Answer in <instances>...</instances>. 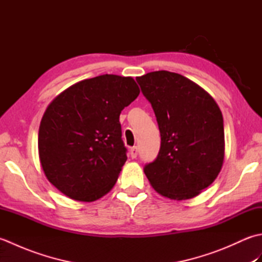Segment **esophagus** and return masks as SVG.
Instances as JSON below:
<instances>
[{
  "instance_id": "34e87169",
  "label": "esophagus",
  "mask_w": 262,
  "mask_h": 262,
  "mask_svg": "<svg viewBox=\"0 0 262 262\" xmlns=\"http://www.w3.org/2000/svg\"><path fill=\"white\" fill-rule=\"evenodd\" d=\"M137 153H138V149H137L136 146L130 148L129 154H130V158H132V159H136V158H137Z\"/></svg>"
}]
</instances>
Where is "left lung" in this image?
<instances>
[{
    "label": "left lung",
    "instance_id": "8db88e82",
    "mask_svg": "<svg viewBox=\"0 0 262 262\" xmlns=\"http://www.w3.org/2000/svg\"><path fill=\"white\" fill-rule=\"evenodd\" d=\"M161 134L158 158L144 168L161 196L186 200L214 182L225 155L222 111L197 83L169 71L136 77Z\"/></svg>",
    "mask_w": 262,
    "mask_h": 262
}]
</instances>
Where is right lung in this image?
Instances as JSON below:
<instances>
[{"instance_id": "add662e5", "label": "right lung", "mask_w": 262, "mask_h": 262, "mask_svg": "<svg viewBox=\"0 0 262 262\" xmlns=\"http://www.w3.org/2000/svg\"><path fill=\"white\" fill-rule=\"evenodd\" d=\"M140 94L130 76L99 75L66 89L49 103L38 133L48 181L71 199L108 193L127 160L119 116Z\"/></svg>"}]
</instances>
